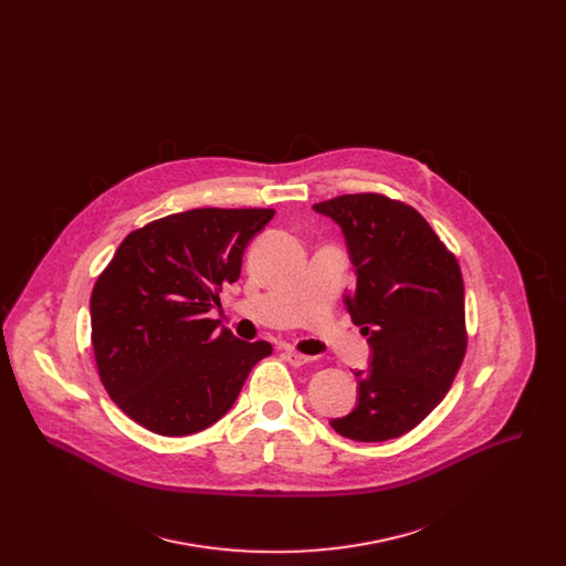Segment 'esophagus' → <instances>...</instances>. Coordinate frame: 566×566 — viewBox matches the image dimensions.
<instances>
[{
	"mask_svg": "<svg viewBox=\"0 0 566 566\" xmlns=\"http://www.w3.org/2000/svg\"><path fill=\"white\" fill-rule=\"evenodd\" d=\"M282 356L291 363V365H305V363H310V360H314V356H307V354H301V352L293 350V348H286V350L282 352Z\"/></svg>",
	"mask_w": 566,
	"mask_h": 566,
	"instance_id": "esophagus-1",
	"label": "esophagus"
}]
</instances>
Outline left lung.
I'll use <instances>...</instances> for the list:
<instances>
[{
  "mask_svg": "<svg viewBox=\"0 0 566 566\" xmlns=\"http://www.w3.org/2000/svg\"><path fill=\"white\" fill-rule=\"evenodd\" d=\"M344 231L356 270L346 296L371 346L354 411L331 420L339 434L379 443L416 429L448 395L467 354L464 284L454 252L416 208L379 192L314 206Z\"/></svg>",
  "mask_w": 566,
  "mask_h": 566,
  "instance_id": "1",
  "label": "left lung"
}]
</instances>
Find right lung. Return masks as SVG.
Instances as JSON below:
<instances>
[{
  "mask_svg": "<svg viewBox=\"0 0 566 566\" xmlns=\"http://www.w3.org/2000/svg\"><path fill=\"white\" fill-rule=\"evenodd\" d=\"M270 208H197L132 231L91 295V344L112 401L148 431L185 437L235 403L268 342H243L206 314L238 282Z\"/></svg>",
  "mask_w": 566,
  "mask_h": 566,
  "instance_id": "add662e5",
  "label": "right lung"
}]
</instances>
